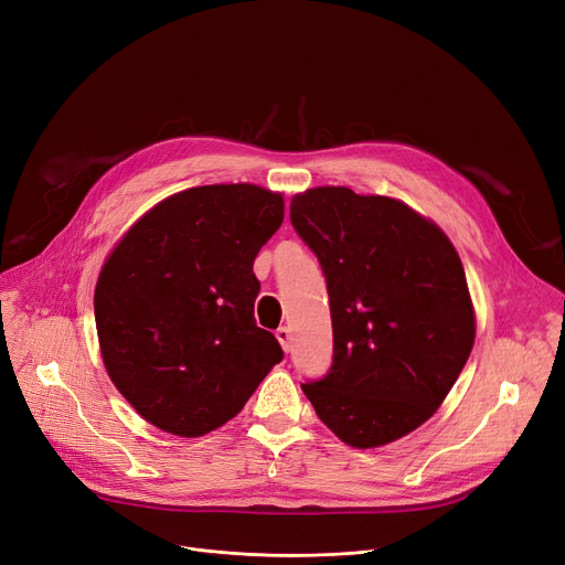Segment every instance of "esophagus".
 Listing matches in <instances>:
<instances>
[{
    "instance_id": "esophagus-1",
    "label": "esophagus",
    "mask_w": 565,
    "mask_h": 565,
    "mask_svg": "<svg viewBox=\"0 0 565 565\" xmlns=\"http://www.w3.org/2000/svg\"><path fill=\"white\" fill-rule=\"evenodd\" d=\"M277 340H279V344H281L284 351H290V347H292V335H290V329H288V327H279V329H277Z\"/></svg>"
}]
</instances>
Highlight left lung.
<instances>
[{"mask_svg": "<svg viewBox=\"0 0 565 565\" xmlns=\"http://www.w3.org/2000/svg\"><path fill=\"white\" fill-rule=\"evenodd\" d=\"M290 223L322 266L333 324L331 370L303 394L353 448L405 437L435 415L476 340L452 243L405 202L347 186L297 193Z\"/></svg>", "mask_w": 565, "mask_h": 565, "instance_id": "8db88e82", "label": "left lung"}]
</instances>
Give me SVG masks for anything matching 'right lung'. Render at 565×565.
<instances>
[{
    "label": "right lung",
    "mask_w": 565,
    "mask_h": 565,
    "mask_svg": "<svg viewBox=\"0 0 565 565\" xmlns=\"http://www.w3.org/2000/svg\"><path fill=\"white\" fill-rule=\"evenodd\" d=\"M281 221V193L193 186L156 204L110 252L94 290L100 355L148 424L207 435L284 358L254 322L262 284L252 273Z\"/></svg>",
    "instance_id": "add662e5"
}]
</instances>
